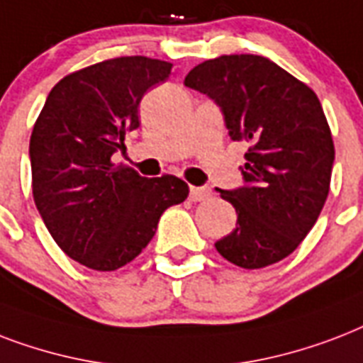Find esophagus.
<instances>
[{
	"label": "esophagus",
	"mask_w": 363,
	"mask_h": 363,
	"mask_svg": "<svg viewBox=\"0 0 363 363\" xmlns=\"http://www.w3.org/2000/svg\"><path fill=\"white\" fill-rule=\"evenodd\" d=\"M208 196H210V191L204 189V187H191L189 199H191V201H193V202L206 201Z\"/></svg>",
	"instance_id": "obj_1"
}]
</instances>
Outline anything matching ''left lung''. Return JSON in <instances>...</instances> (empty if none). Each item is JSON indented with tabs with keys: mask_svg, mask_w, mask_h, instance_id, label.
<instances>
[{
	"mask_svg": "<svg viewBox=\"0 0 363 363\" xmlns=\"http://www.w3.org/2000/svg\"><path fill=\"white\" fill-rule=\"evenodd\" d=\"M185 86L221 109L229 136L248 143L244 185L216 189L237 227L216 242L227 261L261 269L301 244L330 193L333 140L318 96L265 56L229 55L191 69Z\"/></svg>",
	"mask_w": 363,
	"mask_h": 363,
	"instance_id": "8db88e82",
	"label": "left lung"
}]
</instances>
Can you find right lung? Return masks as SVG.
Returning <instances> with one entry per match:
<instances>
[{"mask_svg": "<svg viewBox=\"0 0 363 363\" xmlns=\"http://www.w3.org/2000/svg\"><path fill=\"white\" fill-rule=\"evenodd\" d=\"M174 74L170 62L121 56L58 81L30 138L33 201L62 252L94 271L140 255L167 208L189 187L176 176L142 178L111 157L140 126L138 106Z\"/></svg>", "mask_w": 363, "mask_h": 363, "instance_id": "add662e5", "label": "right lung"}]
</instances>
